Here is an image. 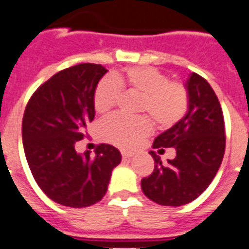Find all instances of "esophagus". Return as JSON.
Instances as JSON below:
<instances>
[{
  "label": "esophagus",
  "instance_id": "34e87169",
  "mask_svg": "<svg viewBox=\"0 0 249 249\" xmlns=\"http://www.w3.org/2000/svg\"><path fill=\"white\" fill-rule=\"evenodd\" d=\"M121 155H123V158H124V159H130V158L133 156V154L129 151H121Z\"/></svg>",
  "mask_w": 249,
  "mask_h": 249
}]
</instances>
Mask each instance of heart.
<instances>
[{
	"instance_id": "obj_1",
	"label": "heart",
	"mask_w": 249,
	"mask_h": 249,
	"mask_svg": "<svg viewBox=\"0 0 249 249\" xmlns=\"http://www.w3.org/2000/svg\"><path fill=\"white\" fill-rule=\"evenodd\" d=\"M121 89L140 94L137 111L149 116L115 115L102 121L98 133L103 141L123 148H132L152 130V123L170 128L185 116L189 94L185 85L169 81L168 76L148 66L126 68L113 77H103L94 90L93 103L98 113H107L116 106Z\"/></svg>"
}]
</instances>
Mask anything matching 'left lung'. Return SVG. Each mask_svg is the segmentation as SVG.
I'll return each mask as SVG.
<instances>
[{
    "instance_id": "8db88e82",
    "label": "left lung",
    "mask_w": 249,
    "mask_h": 249,
    "mask_svg": "<svg viewBox=\"0 0 249 249\" xmlns=\"http://www.w3.org/2000/svg\"><path fill=\"white\" fill-rule=\"evenodd\" d=\"M185 88L189 94L187 112L152 144L159 151L173 147L176 158L163 164L155 151H150L155 168L141 181L150 200L168 207L195 200L212 182L225 154L224 115L217 95L197 73L190 75Z\"/></svg>"
}]
</instances>
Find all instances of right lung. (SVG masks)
I'll return each mask as SVG.
<instances>
[{
	"label": "right lung",
	"instance_id": "1",
	"mask_svg": "<svg viewBox=\"0 0 249 249\" xmlns=\"http://www.w3.org/2000/svg\"><path fill=\"white\" fill-rule=\"evenodd\" d=\"M106 72L93 63L66 68L42 84L25 107L21 137L29 169L58 204L84 208L98 203L121 161L120 151L111 144H99L94 158L75 150L95 116L94 90Z\"/></svg>",
	"mask_w": 249,
	"mask_h": 249
}]
</instances>
